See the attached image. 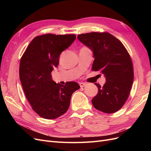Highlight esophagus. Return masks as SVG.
<instances>
[{
  "label": "esophagus",
  "instance_id": "1",
  "mask_svg": "<svg viewBox=\"0 0 151 151\" xmlns=\"http://www.w3.org/2000/svg\"><path fill=\"white\" fill-rule=\"evenodd\" d=\"M87 84H88L85 83H81L79 84L81 88H84V87H85V86H87Z\"/></svg>",
  "mask_w": 151,
  "mask_h": 151
}]
</instances>
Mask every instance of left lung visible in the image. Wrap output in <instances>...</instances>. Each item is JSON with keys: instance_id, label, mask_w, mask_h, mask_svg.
I'll return each mask as SVG.
<instances>
[{"instance_id": "1", "label": "left lung", "mask_w": 151, "mask_h": 151, "mask_svg": "<svg viewBox=\"0 0 151 151\" xmlns=\"http://www.w3.org/2000/svg\"><path fill=\"white\" fill-rule=\"evenodd\" d=\"M77 38L93 53V70L104 74L106 83L98 87V92L93 98V106L106 113L117 111L129 97L134 81L133 65L123 45L108 33L81 34Z\"/></svg>"}]
</instances>
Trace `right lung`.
Returning <instances> with one entry per match:
<instances>
[{
  "mask_svg": "<svg viewBox=\"0 0 151 151\" xmlns=\"http://www.w3.org/2000/svg\"><path fill=\"white\" fill-rule=\"evenodd\" d=\"M74 35L46 34L35 37L22 56L19 78L33 110L45 119H55L69 107L72 94L80 88L76 82L65 86L53 81L51 73L60 53L74 42Z\"/></svg>",
  "mask_w": 151,
  "mask_h": 151,
  "instance_id": "1",
  "label": "right lung"
}]
</instances>
